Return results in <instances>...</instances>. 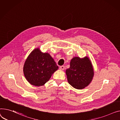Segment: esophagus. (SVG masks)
I'll use <instances>...</instances> for the list:
<instances>
[{
    "mask_svg": "<svg viewBox=\"0 0 120 120\" xmlns=\"http://www.w3.org/2000/svg\"><path fill=\"white\" fill-rule=\"evenodd\" d=\"M60 69L61 70H63L64 69H65V66H63V65H62V66H60Z\"/></svg>",
    "mask_w": 120,
    "mask_h": 120,
    "instance_id": "34e87169",
    "label": "esophagus"
}]
</instances>
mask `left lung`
Returning a JSON list of instances; mask_svg holds the SVG:
<instances>
[{"mask_svg":"<svg viewBox=\"0 0 120 120\" xmlns=\"http://www.w3.org/2000/svg\"><path fill=\"white\" fill-rule=\"evenodd\" d=\"M69 83L74 88L82 89L92 80L94 75L91 63L88 58L75 57L70 62V67L66 70Z\"/></svg>","mask_w":120,"mask_h":120,"instance_id":"left-lung-1","label":"left lung"}]
</instances>
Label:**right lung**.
<instances>
[{"label": "right lung", "instance_id": "1", "mask_svg": "<svg viewBox=\"0 0 120 120\" xmlns=\"http://www.w3.org/2000/svg\"><path fill=\"white\" fill-rule=\"evenodd\" d=\"M59 67L51 56L35 49L26 59L24 66V74L31 85L40 86L47 82Z\"/></svg>", "mask_w": 120, "mask_h": 120}]
</instances>
